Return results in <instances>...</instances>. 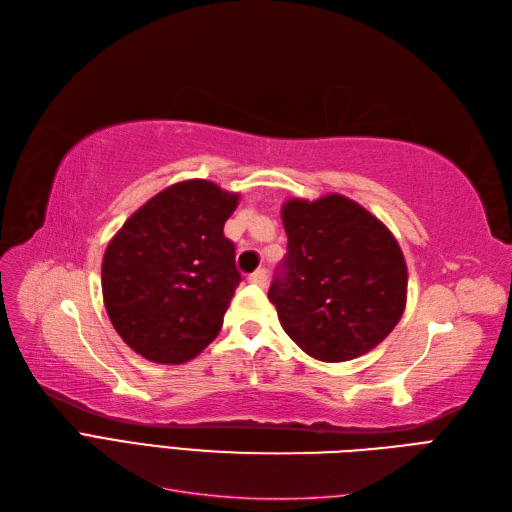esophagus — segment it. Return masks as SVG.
Segmentation results:
<instances>
[{
    "instance_id": "34e87169",
    "label": "esophagus",
    "mask_w": 512,
    "mask_h": 512,
    "mask_svg": "<svg viewBox=\"0 0 512 512\" xmlns=\"http://www.w3.org/2000/svg\"><path fill=\"white\" fill-rule=\"evenodd\" d=\"M249 283L253 285H259V287H266L268 285V272L266 270H255L251 276H249Z\"/></svg>"
}]
</instances>
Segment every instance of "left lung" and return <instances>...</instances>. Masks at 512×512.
I'll use <instances>...</instances> for the list:
<instances>
[{
  "instance_id": "8db88e82",
  "label": "left lung",
  "mask_w": 512,
  "mask_h": 512,
  "mask_svg": "<svg viewBox=\"0 0 512 512\" xmlns=\"http://www.w3.org/2000/svg\"><path fill=\"white\" fill-rule=\"evenodd\" d=\"M287 255L268 291L278 321L304 353L349 361L372 351L406 308L398 240L340 193L283 204Z\"/></svg>"
}]
</instances>
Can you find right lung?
Masks as SVG:
<instances>
[{
    "mask_svg": "<svg viewBox=\"0 0 512 512\" xmlns=\"http://www.w3.org/2000/svg\"><path fill=\"white\" fill-rule=\"evenodd\" d=\"M240 195L210 180L176 183L138 208L108 244L102 293L127 346L178 366L217 338L242 280L223 234Z\"/></svg>",
    "mask_w": 512,
    "mask_h": 512,
    "instance_id": "obj_1",
    "label": "right lung"
}]
</instances>
